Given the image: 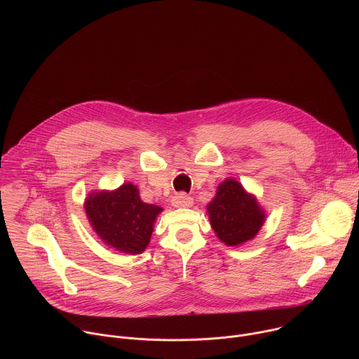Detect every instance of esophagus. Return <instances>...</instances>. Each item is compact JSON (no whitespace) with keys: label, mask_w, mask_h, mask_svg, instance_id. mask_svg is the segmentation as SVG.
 Wrapping results in <instances>:
<instances>
[{"label":"esophagus","mask_w":359,"mask_h":359,"mask_svg":"<svg viewBox=\"0 0 359 359\" xmlns=\"http://www.w3.org/2000/svg\"><path fill=\"white\" fill-rule=\"evenodd\" d=\"M172 204L175 208H190L193 204V198L184 193H179L172 198Z\"/></svg>","instance_id":"esophagus-1"}]
</instances>
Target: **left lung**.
I'll use <instances>...</instances> for the list:
<instances>
[{
	"mask_svg": "<svg viewBox=\"0 0 359 359\" xmlns=\"http://www.w3.org/2000/svg\"><path fill=\"white\" fill-rule=\"evenodd\" d=\"M208 215L216 236L227 245L252 240L266 222V212L252 194L234 179H226L208 204Z\"/></svg>",
	"mask_w": 359,
	"mask_h": 359,
	"instance_id": "left-lung-1",
	"label": "left lung"
}]
</instances>
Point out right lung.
I'll return each instance as SVG.
<instances>
[{
	"instance_id": "1",
	"label": "right lung",
	"mask_w": 359,
	"mask_h": 359,
	"mask_svg": "<svg viewBox=\"0 0 359 359\" xmlns=\"http://www.w3.org/2000/svg\"><path fill=\"white\" fill-rule=\"evenodd\" d=\"M86 217L107 245L125 254H140L150 241L162 208L140 200L139 189L125 183L112 191H93L85 200Z\"/></svg>"
}]
</instances>
